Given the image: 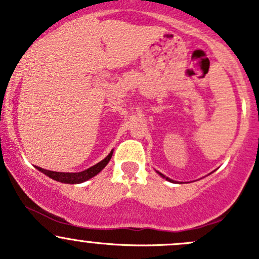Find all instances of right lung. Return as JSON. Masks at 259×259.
I'll return each mask as SVG.
<instances>
[{"instance_id": "obj_1", "label": "right lung", "mask_w": 259, "mask_h": 259, "mask_svg": "<svg viewBox=\"0 0 259 259\" xmlns=\"http://www.w3.org/2000/svg\"><path fill=\"white\" fill-rule=\"evenodd\" d=\"M110 159H111V155H108L104 160H101L100 163L91 166V168L86 169V170L81 171V173H59V171L45 170V169L42 168H40V170H42L44 173L48 174L50 178L57 180V182L66 183V184H79V183L85 182V180L93 178V177H95L96 174L100 173V171L105 168L106 164L109 163Z\"/></svg>"}]
</instances>
